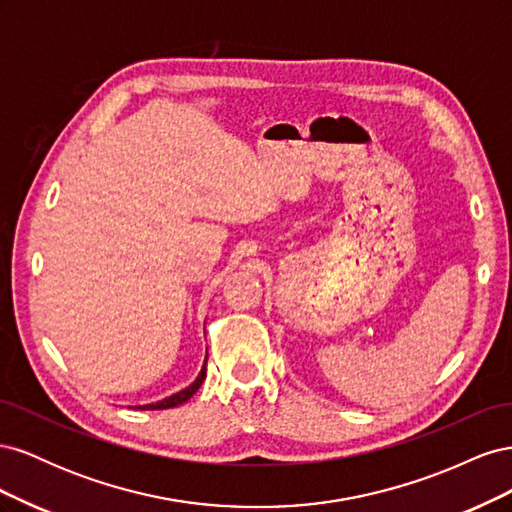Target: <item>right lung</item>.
<instances>
[{
	"label": "right lung",
	"mask_w": 512,
	"mask_h": 512,
	"mask_svg": "<svg viewBox=\"0 0 512 512\" xmlns=\"http://www.w3.org/2000/svg\"><path fill=\"white\" fill-rule=\"evenodd\" d=\"M205 378H207V356H205L203 369H200V374L196 376V380H194L190 386H185V389H181L179 393L168 395V397H164V399H160V401H153V404L136 406V408H138V410H166V408H177V406L185 404V401H188V399L200 389V384L205 382Z\"/></svg>",
	"instance_id": "right-lung-1"
}]
</instances>
